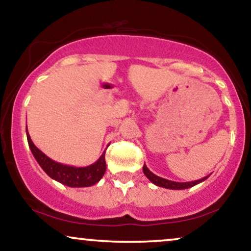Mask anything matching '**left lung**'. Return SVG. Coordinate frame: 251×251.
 <instances>
[{
  "mask_svg": "<svg viewBox=\"0 0 251 251\" xmlns=\"http://www.w3.org/2000/svg\"><path fill=\"white\" fill-rule=\"evenodd\" d=\"M143 172H144L145 176L148 177L149 180L151 181L153 184L158 185V187H162V188H166V189H172V190L188 189V188L194 187V185L201 183V182H203L204 180H206V178H207V176H205L203 178H201V180H197V181H194V182H175V181H171V180H167V178L160 177V176H158V175H155V174L152 173V172L150 171L148 167H146L145 164H144V166H143Z\"/></svg>",
  "mask_w": 251,
  "mask_h": 251,
  "instance_id": "8db88e82",
  "label": "left lung"
}]
</instances>
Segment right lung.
Returning <instances> with one entry per match:
<instances>
[{
	"instance_id": "1",
	"label": "right lung",
	"mask_w": 251,
	"mask_h": 251,
	"mask_svg": "<svg viewBox=\"0 0 251 251\" xmlns=\"http://www.w3.org/2000/svg\"><path fill=\"white\" fill-rule=\"evenodd\" d=\"M26 136H27L28 146H30L32 154L38 161V164L40 165V167L44 169L48 176L62 184L73 188L91 187V185L98 183L105 174V151L94 164L86 166V167H75V166L60 164V162L54 161L53 159L47 157L33 144L27 132V128H26Z\"/></svg>"
}]
</instances>
